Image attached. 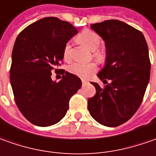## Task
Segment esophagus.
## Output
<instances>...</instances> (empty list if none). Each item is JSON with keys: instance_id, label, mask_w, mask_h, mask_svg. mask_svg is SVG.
<instances>
[{"instance_id": "esophagus-1", "label": "esophagus", "mask_w": 156, "mask_h": 156, "mask_svg": "<svg viewBox=\"0 0 156 156\" xmlns=\"http://www.w3.org/2000/svg\"><path fill=\"white\" fill-rule=\"evenodd\" d=\"M87 83H88V81H86V80H84V79H82V83H83V85H84V84H86Z\"/></svg>"}]
</instances>
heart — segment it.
I'll return each mask as SVG.
<instances>
[{
	"label": "heart",
	"mask_w": 156,
	"mask_h": 156,
	"mask_svg": "<svg viewBox=\"0 0 156 156\" xmlns=\"http://www.w3.org/2000/svg\"><path fill=\"white\" fill-rule=\"evenodd\" d=\"M79 40L84 43L89 49L93 52V56L100 62L105 60V53L100 49H97L100 46L101 39L99 36L90 30H84L82 33L78 36ZM63 58L65 60L68 61L72 59V41H68L66 43L63 48ZM71 73L77 75L80 78H89L91 74L96 71V65L93 62L84 63V62H73L68 67Z\"/></svg>",
	"instance_id": "1"
}]
</instances>
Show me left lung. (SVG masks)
Wrapping results in <instances>:
<instances>
[{
	"mask_svg": "<svg viewBox=\"0 0 156 156\" xmlns=\"http://www.w3.org/2000/svg\"><path fill=\"white\" fill-rule=\"evenodd\" d=\"M90 28L103 39L107 57L97 74L105 86L91 82L96 93L89 98L88 110L101 125L118 126L134 115L144 99L151 66L148 45L141 31L119 20H105Z\"/></svg>",
	"mask_w": 156,
	"mask_h": 156,
	"instance_id": "left-lung-1",
	"label": "left lung"
}]
</instances>
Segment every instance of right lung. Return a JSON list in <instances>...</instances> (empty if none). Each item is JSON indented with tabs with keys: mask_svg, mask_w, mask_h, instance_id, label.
<instances>
[{
	"mask_svg": "<svg viewBox=\"0 0 156 156\" xmlns=\"http://www.w3.org/2000/svg\"><path fill=\"white\" fill-rule=\"evenodd\" d=\"M77 33L68 22L47 17L27 26L16 38L10 82L21 114L35 126H49L60 121L70 98L81 88V79L65 70L59 82L51 78L53 70L59 71L66 43Z\"/></svg>",
	"mask_w": 156,
	"mask_h": 156,
	"instance_id": "obj_1",
	"label": "right lung"
}]
</instances>
